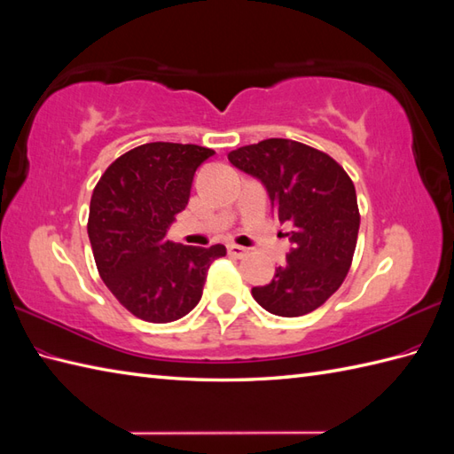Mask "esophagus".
I'll use <instances>...</instances> for the list:
<instances>
[{
    "label": "esophagus",
    "instance_id": "esophagus-1",
    "mask_svg": "<svg viewBox=\"0 0 454 454\" xmlns=\"http://www.w3.org/2000/svg\"><path fill=\"white\" fill-rule=\"evenodd\" d=\"M228 253L231 257H238V259H241L247 253V249L246 247H241V246H236V244H228Z\"/></svg>",
    "mask_w": 454,
    "mask_h": 454
}]
</instances>
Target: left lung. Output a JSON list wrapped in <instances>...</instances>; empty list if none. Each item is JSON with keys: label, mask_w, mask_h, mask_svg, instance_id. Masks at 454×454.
<instances>
[{"label": "left lung", "mask_w": 454, "mask_h": 454, "mask_svg": "<svg viewBox=\"0 0 454 454\" xmlns=\"http://www.w3.org/2000/svg\"><path fill=\"white\" fill-rule=\"evenodd\" d=\"M238 170L265 185L292 249L251 296L272 315L311 313L340 288L352 265L360 213L352 179L329 154L290 139H267L228 154Z\"/></svg>", "instance_id": "left-lung-1"}]
</instances>
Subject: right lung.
<instances>
[{
  "mask_svg": "<svg viewBox=\"0 0 454 454\" xmlns=\"http://www.w3.org/2000/svg\"><path fill=\"white\" fill-rule=\"evenodd\" d=\"M215 151L146 143L108 166L90 199L89 239L104 284L125 309L149 323H172L203 296L210 262L224 246L193 247L166 238L187 207L195 170Z\"/></svg>",
  "mask_w": 454,
  "mask_h": 454,
  "instance_id": "1",
  "label": "right lung"
}]
</instances>
